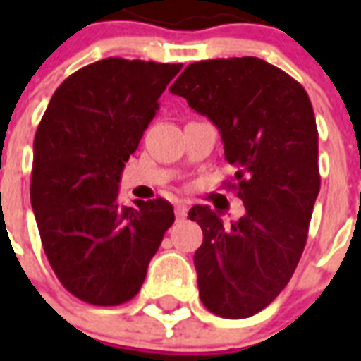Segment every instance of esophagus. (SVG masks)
I'll use <instances>...</instances> for the list:
<instances>
[{
  "mask_svg": "<svg viewBox=\"0 0 361 361\" xmlns=\"http://www.w3.org/2000/svg\"><path fill=\"white\" fill-rule=\"evenodd\" d=\"M187 217V204L180 202L178 206H176V219L181 221V219H185Z\"/></svg>",
  "mask_w": 361,
  "mask_h": 361,
  "instance_id": "obj_1",
  "label": "esophagus"
}]
</instances>
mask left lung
<instances>
[{"mask_svg":"<svg viewBox=\"0 0 361 361\" xmlns=\"http://www.w3.org/2000/svg\"><path fill=\"white\" fill-rule=\"evenodd\" d=\"M170 93L219 129L236 169L245 214L225 226L209 206H192L189 219L204 232L200 300L217 317L247 319L279 296L307 241L320 191L313 106L302 84L251 56L187 65Z\"/></svg>","mask_w":361,"mask_h":361,"instance_id":"8db88e82","label":"left lung"}]
</instances>
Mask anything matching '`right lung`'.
<instances>
[{"mask_svg": "<svg viewBox=\"0 0 361 361\" xmlns=\"http://www.w3.org/2000/svg\"><path fill=\"white\" fill-rule=\"evenodd\" d=\"M180 69L123 58L86 65L56 90L37 127L31 206L54 274L82 302L135 298L174 223L164 198L121 206L118 187Z\"/></svg>", "mask_w": 361, "mask_h": 361, "instance_id": "add662e5", "label": "right lung"}]
</instances>
